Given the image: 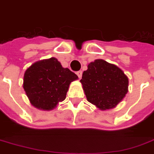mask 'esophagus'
Wrapping results in <instances>:
<instances>
[{
	"label": "esophagus",
	"instance_id": "obj_1",
	"mask_svg": "<svg viewBox=\"0 0 154 154\" xmlns=\"http://www.w3.org/2000/svg\"><path fill=\"white\" fill-rule=\"evenodd\" d=\"M76 75H78L79 79H80L82 77V70H79V71H77L76 72Z\"/></svg>",
	"mask_w": 154,
	"mask_h": 154
}]
</instances>
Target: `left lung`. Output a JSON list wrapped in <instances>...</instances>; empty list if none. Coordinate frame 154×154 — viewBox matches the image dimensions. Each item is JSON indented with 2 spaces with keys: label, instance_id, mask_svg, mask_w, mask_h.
<instances>
[{
  "label": "left lung",
  "instance_id": "obj_1",
  "mask_svg": "<svg viewBox=\"0 0 154 154\" xmlns=\"http://www.w3.org/2000/svg\"><path fill=\"white\" fill-rule=\"evenodd\" d=\"M88 101L100 110L116 107L128 92V76L116 65L97 59L88 65L80 80Z\"/></svg>",
  "mask_w": 154,
  "mask_h": 154
}]
</instances>
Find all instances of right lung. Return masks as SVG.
<instances>
[{
	"label": "right lung",
	"mask_w": 154,
	"mask_h": 154,
	"mask_svg": "<svg viewBox=\"0 0 154 154\" xmlns=\"http://www.w3.org/2000/svg\"><path fill=\"white\" fill-rule=\"evenodd\" d=\"M78 76L51 57L34 62L24 73V91L30 103L42 110H52L66 97L71 82Z\"/></svg>",
	"instance_id": "obj_1"
}]
</instances>
